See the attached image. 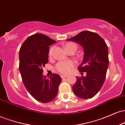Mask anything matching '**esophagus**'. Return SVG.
<instances>
[{"label":"esophagus","mask_w":125,"mask_h":125,"mask_svg":"<svg viewBox=\"0 0 125 125\" xmlns=\"http://www.w3.org/2000/svg\"><path fill=\"white\" fill-rule=\"evenodd\" d=\"M61 76L62 78H66V77H67L68 76L66 75V74H61Z\"/></svg>","instance_id":"34e87169"}]
</instances>
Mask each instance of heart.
<instances>
[{
    "mask_svg": "<svg viewBox=\"0 0 125 125\" xmlns=\"http://www.w3.org/2000/svg\"><path fill=\"white\" fill-rule=\"evenodd\" d=\"M65 49L69 50L70 49H76V46L73 43H67V44H65L64 46ZM55 47L53 46L50 49L49 52V56L50 58L52 57L53 54V52ZM74 65V62L73 61H61L58 62L56 65L55 68L58 72L63 73H68L71 71L72 68L73 67Z\"/></svg>",
    "mask_w": 125,
    "mask_h": 125,
    "instance_id": "b5f03b06",
    "label": "heart"
}]
</instances>
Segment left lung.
<instances>
[{
  "label": "left lung",
  "instance_id": "8db88e82",
  "mask_svg": "<svg viewBox=\"0 0 125 125\" xmlns=\"http://www.w3.org/2000/svg\"><path fill=\"white\" fill-rule=\"evenodd\" d=\"M67 41L79 44L84 51L83 59L78 69L80 72H86V76L76 77L73 91L80 98H92L105 80L109 65L107 44L98 34L90 31H82Z\"/></svg>",
  "mask_w": 125,
  "mask_h": 125
}]
</instances>
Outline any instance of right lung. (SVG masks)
I'll return each mask as SVG.
<instances>
[{"instance_id": "obj_1", "label": "right lung", "mask_w": 125, "mask_h": 125, "mask_svg": "<svg viewBox=\"0 0 125 125\" xmlns=\"http://www.w3.org/2000/svg\"><path fill=\"white\" fill-rule=\"evenodd\" d=\"M56 41L36 33L28 37L19 51V71L24 85L31 95L42 103L51 102L56 96L61 77L53 73L43 75V68L48 62L49 46Z\"/></svg>"}]
</instances>
